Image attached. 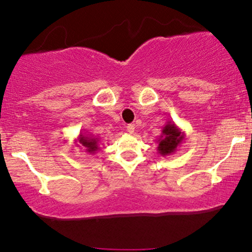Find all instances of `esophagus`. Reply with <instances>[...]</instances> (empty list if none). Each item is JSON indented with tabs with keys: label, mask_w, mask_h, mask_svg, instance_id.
<instances>
[{
	"label": "esophagus",
	"mask_w": 252,
	"mask_h": 252,
	"mask_svg": "<svg viewBox=\"0 0 252 252\" xmlns=\"http://www.w3.org/2000/svg\"><path fill=\"white\" fill-rule=\"evenodd\" d=\"M126 131H128L129 134H134V131H135L134 124H128V126H126Z\"/></svg>",
	"instance_id": "1"
}]
</instances>
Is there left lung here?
Returning a JSON list of instances; mask_svg holds the SVG:
<instances>
[{"label": "left lung", "mask_w": 252, "mask_h": 252, "mask_svg": "<svg viewBox=\"0 0 252 252\" xmlns=\"http://www.w3.org/2000/svg\"><path fill=\"white\" fill-rule=\"evenodd\" d=\"M186 134L179 128L174 122H167L166 126L161 130L160 137L156 140L158 154L162 156H168L174 154L179 147L184 143Z\"/></svg>", "instance_id": "1"}]
</instances>
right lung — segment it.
Returning a JSON list of instances; mask_svg holds the SVG:
<instances>
[{
    "mask_svg": "<svg viewBox=\"0 0 252 252\" xmlns=\"http://www.w3.org/2000/svg\"><path fill=\"white\" fill-rule=\"evenodd\" d=\"M98 137L94 135L90 134V132H80L78 135L77 140L74 141L76 146L78 147H84L85 150L90 154H96L97 150H99V147H98Z\"/></svg>",
    "mask_w": 252,
    "mask_h": 252,
    "instance_id": "add662e5",
    "label": "right lung"
}]
</instances>
